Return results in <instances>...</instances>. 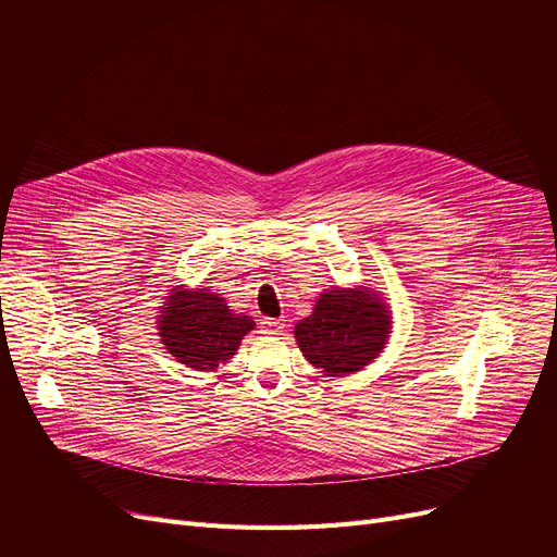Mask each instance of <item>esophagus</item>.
Segmentation results:
<instances>
[{
  "instance_id": "34e87169",
  "label": "esophagus",
  "mask_w": 557,
  "mask_h": 557,
  "mask_svg": "<svg viewBox=\"0 0 557 557\" xmlns=\"http://www.w3.org/2000/svg\"><path fill=\"white\" fill-rule=\"evenodd\" d=\"M286 327L282 318H263L261 320V332L263 334H280Z\"/></svg>"
}]
</instances>
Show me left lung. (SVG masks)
<instances>
[{
  "instance_id": "8db88e82",
  "label": "left lung",
  "mask_w": 557,
  "mask_h": 557,
  "mask_svg": "<svg viewBox=\"0 0 557 557\" xmlns=\"http://www.w3.org/2000/svg\"><path fill=\"white\" fill-rule=\"evenodd\" d=\"M393 332V313L370 286H332L313 311L298 320L294 336L302 357L323 376H347L370 366Z\"/></svg>"
}]
</instances>
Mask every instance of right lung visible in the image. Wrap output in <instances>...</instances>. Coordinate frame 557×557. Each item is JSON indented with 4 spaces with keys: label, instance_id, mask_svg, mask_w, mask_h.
Segmentation results:
<instances>
[{
    "label": "right lung",
    "instance_id": "obj_1",
    "mask_svg": "<svg viewBox=\"0 0 557 557\" xmlns=\"http://www.w3.org/2000/svg\"><path fill=\"white\" fill-rule=\"evenodd\" d=\"M158 336L166 352L191 370L214 372L227 363L255 320L234 313L227 300L210 288L173 286L158 311Z\"/></svg>",
    "mask_w": 557,
    "mask_h": 557
}]
</instances>
